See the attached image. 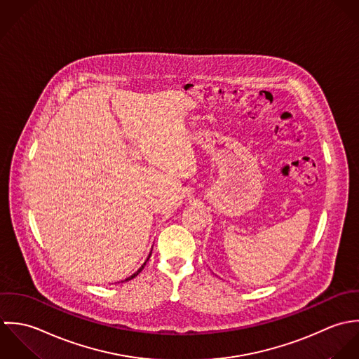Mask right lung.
I'll use <instances>...</instances> for the list:
<instances>
[{"label":"right lung","instance_id":"add662e5","mask_svg":"<svg viewBox=\"0 0 359 359\" xmlns=\"http://www.w3.org/2000/svg\"><path fill=\"white\" fill-rule=\"evenodd\" d=\"M149 257H151V254H149V255H148V258H147V261H148V259H149ZM147 261H145V262H144L143 266H142V268H140V269H139V271H137V272H136V273H135V275H132V276H130V278H128V279H126V280H132V279H133V278H136V276H137V275H139V273H140V272H142V269H143L144 266H145V264H147Z\"/></svg>","mask_w":359,"mask_h":359}]
</instances>
